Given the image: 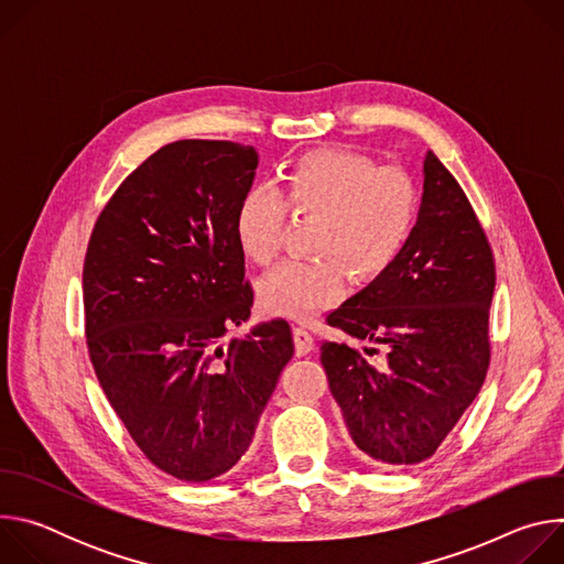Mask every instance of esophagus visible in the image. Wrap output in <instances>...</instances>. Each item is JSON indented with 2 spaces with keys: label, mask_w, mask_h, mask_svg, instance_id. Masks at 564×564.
Masks as SVG:
<instances>
[{
  "label": "esophagus",
  "mask_w": 564,
  "mask_h": 564,
  "mask_svg": "<svg viewBox=\"0 0 564 564\" xmlns=\"http://www.w3.org/2000/svg\"><path fill=\"white\" fill-rule=\"evenodd\" d=\"M312 348H314V337L307 333V328L296 326V328H294V350H296V355L303 357V355H307Z\"/></svg>",
  "instance_id": "34e87169"
}]
</instances>
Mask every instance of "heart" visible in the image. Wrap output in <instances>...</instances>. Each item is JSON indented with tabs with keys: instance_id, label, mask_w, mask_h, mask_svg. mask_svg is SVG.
Masks as SVG:
<instances>
[{
	"instance_id": "b5f03b06",
	"label": "heart",
	"mask_w": 564,
	"mask_h": 564,
	"mask_svg": "<svg viewBox=\"0 0 564 564\" xmlns=\"http://www.w3.org/2000/svg\"><path fill=\"white\" fill-rule=\"evenodd\" d=\"M288 207L318 218L312 250L318 257L290 259L259 285L265 312L310 318L333 305L348 268L357 279H375L404 252L420 214L413 176L397 165L339 149L305 151L290 165L281 192L254 185L234 212L236 243L250 261L270 265L283 250Z\"/></svg>"
}]
</instances>
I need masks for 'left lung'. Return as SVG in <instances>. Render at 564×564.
<instances>
[{"instance_id":"1","label":"left lung","mask_w":564,"mask_h":564,"mask_svg":"<svg viewBox=\"0 0 564 564\" xmlns=\"http://www.w3.org/2000/svg\"><path fill=\"white\" fill-rule=\"evenodd\" d=\"M494 290L489 238L459 183L429 151L404 252L326 316L333 328L383 344L386 366L321 341L330 392L364 462L388 470L420 464L455 429L491 364Z\"/></svg>"}]
</instances>
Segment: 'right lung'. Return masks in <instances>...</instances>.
<instances>
[{
    "label": "right lung",
    "mask_w": 564,
    "mask_h": 564,
    "mask_svg": "<svg viewBox=\"0 0 564 564\" xmlns=\"http://www.w3.org/2000/svg\"><path fill=\"white\" fill-rule=\"evenodd\" d=\"M257 163L229 140L160 147L109 198L85 257L96 377L142 455L183 481L243 457L294 355L285 318L218 344L254 303L234 212Z\"/></svg>",
    "instance_id": "right-lung-1"
}]
</instances>
